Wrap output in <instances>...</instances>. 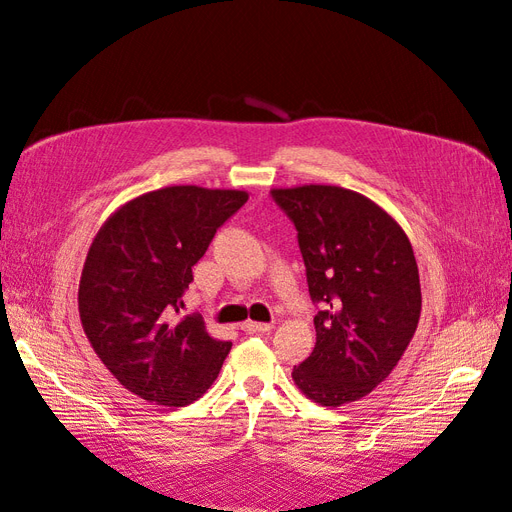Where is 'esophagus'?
I'll return each instance as SVG.
<instances>
[{
    "instance_id": "34e87169",
    "label": "esophagus",
    "mask_w": 512,
    "mask_h": 512,
    "mask_svg": "<svg viewBox=\"0 0 512 512\" xmlns=\"http://www.w3.org/2000/svg\"><path fill=\"white\" fill-rule=\"evenodd\" d=\"M240 329L248 335H257V333H268L272 329V324H266V322H253V320H246L242 322Z\"/></svg>"
}]
</instances>
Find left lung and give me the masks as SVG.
Here are the masks:
<instances>
[{"label":"left lung","mask_w":512,"mask_h":512,"mask_svg":"<svg viewBox=\"0 0 512 512\" xmlns=\"http://www.w3.org/2000/svg\"><path fill=\"white\" fill-rule=\"evenodd\" d=\"M294 222L316 348L292 376L322 406L361 400L396 368L422 311L409 238L385 209L337 186L272 190Z\"/></svg>","instance_id":"left-lung-1"}]
</instances>
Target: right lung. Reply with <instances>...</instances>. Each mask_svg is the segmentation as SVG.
Wrapping results in <instances>:
<instances>
[{"label":"right lung","mask_w":512,"mask_h":512,"mask_svg":"<svg viewBox=\"0 0 512 512\" xmlns=\"http://www.w3.org/2000/svg\"><path fill=\"white\" fill-rule=\"evenodd\" d=\"M246 201L240 190L162 188L123 205L90 244L77 294L84 333L142 400L186 406L216 381L231 342L209 337L199 313L175 316L192 266Z\"/></svg>","instance_id":"1"}]
</instances>
